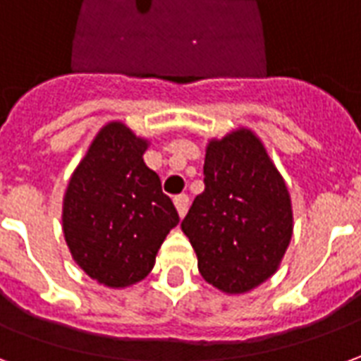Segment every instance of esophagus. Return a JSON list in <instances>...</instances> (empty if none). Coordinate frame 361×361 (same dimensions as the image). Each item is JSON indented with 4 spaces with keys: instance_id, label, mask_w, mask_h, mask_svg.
<instances>
[{
    "instance_id": "obj_1",
    "label": "esophagus",
    "mask_w": 361,
    "mask_h": 361,
    "mask_svg": "<svg viewBox=\"0 0 361 361\" xmlns=\"http://www.w3.org/2000/svg\"><path fill=\"white\" fill-rule=\"evenodd\" d=\"M175 207H177V212L180 217H184L186 215V212H188V206H190V198L186 196V194H178V196H175Z\"/></svg>"
}]
</instances>
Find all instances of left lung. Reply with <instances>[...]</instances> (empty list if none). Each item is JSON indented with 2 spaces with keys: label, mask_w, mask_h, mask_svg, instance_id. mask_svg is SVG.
Here are the masks:
<instances>
[{
  "label": "left lung",
  "mask_w": 361,
  "mask_h": 361,
  "mask_svg": "<svg viewBox=\"0 0 361 361\" xmlns=\"http://www.w3.org/2000/svg\"><path fill=\"white\" fill-rule=\"evenodd\" d=\"M206 188L180 223L206 283L225 294H246L277 273L294 233L290 192L248 126L209 138Z\"/></svg>",
  "instance_id": "obj_1"
}]
</instances>
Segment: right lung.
I'll return each mask as SVG.
<instances>
[{"mask_svg": "<svg viewBox=\"0 0 361 361\" xmlns=\"http://www.w3.org/2000/svg\"><path fill=\"white\" fill-rule=\"evenodd\" d=\"M148 138L123 121L105 123L76 165L63 196V235L75 264L109 288L149 275L178 213L144 163Z\"/></svg>", "mask_w": 361, "mask_h": 361, "instance_id": "1", "label": "right lung"}]
</instances>
